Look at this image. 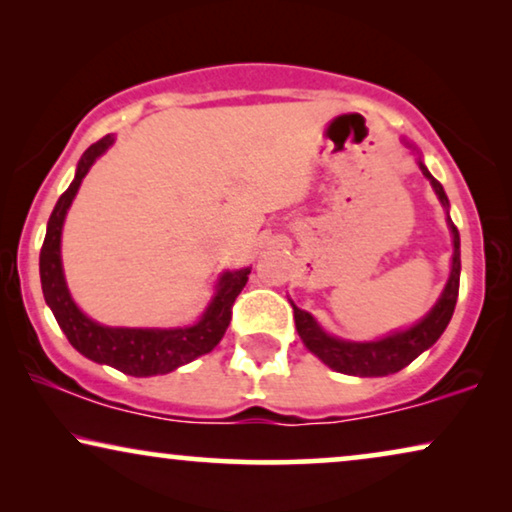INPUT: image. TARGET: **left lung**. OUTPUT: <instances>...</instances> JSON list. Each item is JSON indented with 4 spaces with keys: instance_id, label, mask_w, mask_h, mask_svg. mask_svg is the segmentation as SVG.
<instances>
[{
    "instance_id": "1",
    "label": "left lung",
    "mask_w": 512,
    "mask_h": 512,
    "mask_svg": "<svg viewBox=\"0 0 512 512\" xmlns=\"http://www.w3.org/2000/svg\"><path fill=\"white\" fill-rule=\"evenodd\" d=\"M422 167L424 177L431 181L433 191L440 198V202L447 207V195L440 186L438 179L431 177V172L419 163ZM447 223H450L452 237H454V256H452V272L450 279H447V286L443 296L438 298V303L433 310L426 314V317L415 324L408 331L394 333L389 338L375 340V342H347L331 338L321 331L317 321L312 319V314L300 310V307L293 305V319H296V331L300 338H303L305 347L310 349L312 354H317L321 361L326 363L328 368L338 370V373L345 375H361V377H380V375H391L410 366L412 361L417 359L424 349H429L433 342H436L443 331L450 324L454 305H457L459 296V272H461V254H459V230L454 226L450 216H447Z\"/></svg>"
}]
</instances>
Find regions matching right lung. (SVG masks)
I'll return each mask as SVG.
<instances>
[{"instance_id":"1","label":"right lung","mask_w":512,"mask_h":512,"mask_svg":"<svg viewBox=\"0 0 512 512\" xmlns=\"http://www.w3.org/2000/svg\"><path fill=\"white\" fill-rule=\"evenodd\" d=\"M114 137L107 135L100 142L90 144L86 153L76 167V177L65 193L60 195L51 219H48L44 247L39 256V272H41V289L48 307H51L55 319L67 340L72 342L74 349H79L90 361L107 363V366L121 370L132 377H149V375H165L172 373L174 368L191 363L198 356L212 352L219 345V340L226 333V328L233 319L235 298L247 284L251 268L226 272L221 277L219 289L212 303L202 314V319L195 326L188 328H109L95 324L88 319L79 307L74 305L69 296L65 275H62L60 261V235L62 223L69 205H72L76 191H79L81 179L86 177L90 165L95 163L97 156H102L109 149Z\"/></svg>"}]
</instances>
